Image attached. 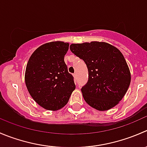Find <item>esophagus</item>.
<instances>
[{"mask_svg":"<svg viewBox=\"0 0 147 147\" xmlns=\"http://www.w3.org/2000/svg\"><path fill=\"white\" fill-rule=\"evenodd\" d=\"M73 77H74V78H75V79H76L77 77H78V75H77V73H74L73 74Z\"/></svg>","mask_w":147,"mask_h":147,"instance_id":"obj_1","label":"esophagus"}]
</instances>
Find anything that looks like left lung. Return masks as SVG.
<instances>
[{"mask_svg":"<svg viewBox=\"0 0 147 147\" xmlns=\"http://www.w3.org/2000/svg\"><path fill=\"white\" fill-rule=\"evenodd\" d=\"M69 48L88 69V82L81 89L85 102L99 111L116 106L131 82L129 69L121 52L107 42L97 41L71 44Z\"/></svg>","mask_w":147,"mask_h":147,"instance_id":"1","label":"left lung"}]
</instances>
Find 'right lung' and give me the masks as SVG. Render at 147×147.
<instances>
[{"label":"right lung","instance_id":"1","mask_svg":"<svg viewBox=\"0 0 147 147\" xmlns=\"http://www.w3.org/2000/svg\"><path fill=\"white\" fill-rule=\"evenodd\" d=\"M68 49V42H47L37 48L28 62L26 87L32 99L47 110L65 107L75 89L73 77L64 61Z\"/></svg>","mask_w":147,"mask_h":147}]
</instances>
